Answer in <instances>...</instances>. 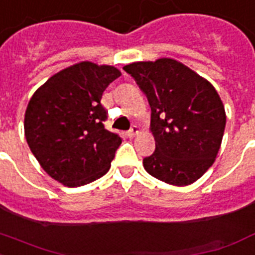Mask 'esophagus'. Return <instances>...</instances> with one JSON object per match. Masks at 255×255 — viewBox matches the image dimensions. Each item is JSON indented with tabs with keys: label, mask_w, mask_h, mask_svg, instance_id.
Masks as SVG:
<instances>
[{
	"label": "esophagus",
	"mask_w": 255,
	"mask_h": 255,
	"mask_svg": "<svg viewBox=\"0 0 255 255\" xmlns=\"http://www.w3.org/2000/svg\"><path fill=\"white\" fill-rule=\"evenodd\" d=\"M137 133H138L137 126H132L131 129H129V131L127 132V134H128V136H129V137H133V136H136V134H137Z\"/></svg>",
	"instance_id": "34e87169"
}]
</instances>
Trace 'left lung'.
<instances>
[{
    "instance_id": "obj_1",
    "label": "left lung",
    "mask_w": 255,
    "mask_h": 255,
    "mask_svg": "<svg viewBox=\"0 0 255 255\" xmlns=\"http://www.w3.org/2000/svg\"><path fill=\"white\" fill-rule=\"evenodd\" d=\"M145 93L152 109L156 150L142 160L152 177L174 186L191 185L214 163L224 134V105L215 88L173 59L123 68Z\"/></svg>"
}]
</instances>
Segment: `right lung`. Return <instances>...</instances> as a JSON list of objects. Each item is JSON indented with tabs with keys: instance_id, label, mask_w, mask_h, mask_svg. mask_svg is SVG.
<instances>
[{
	"instance_id": "obj_1",
	"label": "right lung",
	"mask_w": 255,
	"mask_h": 255,
	"mask_svg": "<svg viewBox=\"0 0 255 255\" xmlns=\"http://www.w3.org/2000/svg\"><path fill=\"white\" fill-rule=\"evenodd\" d=\"M121 72L84 61L63 69L36 90L24 115V136L48 175L69 187L103 177L122 144L103 122V92Z\"/></svg>"
}]
</instances>
